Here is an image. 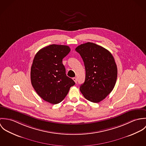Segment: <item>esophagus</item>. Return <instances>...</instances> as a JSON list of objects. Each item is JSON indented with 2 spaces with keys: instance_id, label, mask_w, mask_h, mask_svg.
<instances>
[{
  "instance_id": "34e87169",
  "label": "esophagus",
  "mask_w": 146,
  "mask_h": 146,
  "mask_svg": "<svg viewBox=\"0 0 146 146\" xmlns=\"http://www.w3.org/2000/svg\"><path fill=\"white\" fill-rule=\"evenodd\" d=\"M72 79H73V80H74L75 83H76V82H77V79H76V78H72Z\"/></svg>"
}]
</instances>
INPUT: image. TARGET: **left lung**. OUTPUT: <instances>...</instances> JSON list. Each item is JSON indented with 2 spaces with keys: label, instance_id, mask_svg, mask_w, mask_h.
Instances as JSON below:
<instances>
[{
  "label": "left lung",
  "instance_id": "left-lung-1",
  "mask_svg": "<svg viewBox=\"0 0 146 146\" xmlns=\"http://www.w3.org/2000/svg\"><path fill=\"white\" fill-rule=\"evenodd\" d=\"M85 68V80L80 90L88 101L98 103L112 92L117 80V68L112 54L104 47L88 42L77 46Z\"/></svg>",
  "mask_w": 146,
  "mask_h": 146
}]
</instances>
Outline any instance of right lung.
I'll use <instances>...</instances> for the list:
<instances>
[{
  "label": "right lung",
  "mask_w": 146,
  "mask_h": 146,
  "mask_svg": "<svg viewBox=\"0 0 146 146\" xmlns=\"http://www.w3.org/2000/svg\"><path fill=\"white\" fill-rule=\"evenodd\" d=\"M67 45L52 44L39 50L31 68V84L37 94L52 104L62 102L74 81L66 74L62 59L70 52Z\"/></svg>",
  "instance_id": "1"
}]
</instances>
